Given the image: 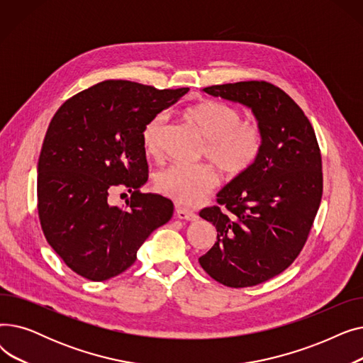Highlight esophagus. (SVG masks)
Segmentation results:
<instances>
[{
	"instance_id": "1",
	"label": "esophagus",
	"mask_w": 363,
	"mask_h": 363,
	"mask_svg": "<svg viewBox=\"0 0 363 363\" xmlns=\"http://www.w3.org/2000/svg\"><path fill=\"white\" fill-rule=\"evenodd\" d=\"M177 218L181 220H188V222H194L199 219V215L189 208H184V207H178L177 208Z\"/></svg>"
}]
</instances>
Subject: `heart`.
<instances>
[{"mask_svg": "<svg viewBox=\"0 0 363 363\" xmlns=\"http://www.w3.org/2000/svg\"><path fill=\"white\" fill-rule=\"evenodd\" d=\"M188 121L194 123L207 140L203 157L213 162L228 178H238L257 162L263 147V129L257 121L242 119L241 110L230 103L206 100L186 110ZM167 113L152 116L141 132L144 151L159 159ZM219 185V174L212 164H170L155 177L157 191L184 206L201 203Z\"/></svg>", "mask_w": 363, "mask_h": 363, "instance_id": "b5f03b06", "label": "heart"}]
</instances>
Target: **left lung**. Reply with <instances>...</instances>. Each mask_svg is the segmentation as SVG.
<instances>
[{
	"label": "left lung",
	"instance_id": "left-lung-1",
	"mask_svg": "<svg viewBox=\"0 0 363 363\" xmlns=\"http://www.w3.org/2000/svg\"><path fill=\"white\" fill-rule=\"evenodd\" d=\"M204 92L250 107L263 129L255 166L228 184L200 216L218 241L199 262L231 289L268 281L297 259L322 199V157L312 123L281 88L264 81L212 85Z\"/></svg>",
	"mask_w": 363,
	"mask_h": 363
}]
</instances>
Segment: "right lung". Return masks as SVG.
I'll return each instance as SVG.
<instances>
[{
  "label": "right lung",
  "instance_id": "add662e5",
  "mask_svg": "<svg viewBox=\"0 0 363 363\" xmlns=\"http://www.w3.org/2000/svg\"><path fill=\"white\" fill-rule=\"evenodd\" d=\"M188 89L108 79L54 114L38 162V216L74 274L106 281L125 272L148 235L172 218L174 203L140 189L148 179L141 132ZM114 187L131 194L122 208L108 203Z\"/></svg>",
  "mask_w": 363,
  "mask_h": 363
}]
</instances>
